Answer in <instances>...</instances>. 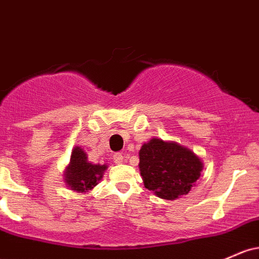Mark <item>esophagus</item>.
<instances>
[{"mask_svg": "<svg viewBox=\"0 0 259 259\" xmlns=\"http://www.w3.org/2000/svg\"><path fill=\"white\" fill-rule=\"evenodd\" d=\"M113 161H114V163H123L124 162V156L121 155V153H114V156H113Z\"/></svg>", "mask_w": 259, "mask_h": 259, "instance_id": "esophagus-1", "label": "esophagus"}]
</instances>
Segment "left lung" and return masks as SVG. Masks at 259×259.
Segmentation results:
<instances>
[{"label": "left lung", "instance_id": "obj_1", "mask_svg": "<svg viewBox=\"0 0 259 259\" xmlns=\"http://www.w3.org/2000/svg\"><path fill=\"white\" fill-rule=\"evenodd\" d=\"M139 156L145 188L167 200L188 194L203 168L194 152L157 138L144 144Z\"/></svg>", "mask_w": 259, "mask_h": 259}]
</instances>
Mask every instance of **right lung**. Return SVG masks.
I'll return each mask as SVG.
<instances>
[{"label":"right lung","instance_id":"right-lung-1","mask_svg":"<svg viewBox=\"0 0 259 259\" xmlns=\"http://www.w3.org/2000/svg\"><path fill=\"white\" fill-rule=\"evenodd\" d=\"M106 169V164H92L88 162L86 152L81 147H75L65 173V181L72 190L86 192L97 186Z\"/></svg>","mask_w":259,"mask_h":259}]
</instances>
